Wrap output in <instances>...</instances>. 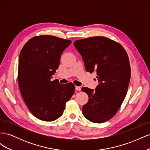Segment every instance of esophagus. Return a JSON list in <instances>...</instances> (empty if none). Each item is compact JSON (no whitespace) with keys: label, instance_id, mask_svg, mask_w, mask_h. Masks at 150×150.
I'll return each mask as SVG.
<instances>
[{"label":"esophagus","instance_id":"obj_1","mask_svg":"<svg viewBox=\"0 0 150 150\" xmlns=\"http://www.w3.org/2000/svg\"><path fill=\"white\" fill-rule=\"evenodd\" d=\"M76 91H80L81 90V88L79 87V86H76Z\"/></svg>","mask_w":150,"mask_h":150}]
</instances>
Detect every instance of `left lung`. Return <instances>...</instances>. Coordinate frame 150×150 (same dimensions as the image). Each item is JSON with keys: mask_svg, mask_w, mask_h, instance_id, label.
Returning a JSON list of instances; mask_svg holds the SVG:
<instances>
[{"mask_svg": "<svg viewBox=\"0 0 150 150\" xmlns=\"http://www.w3.org/2000/svg\"><path fill=\"white\" fill-rule=\"evenodd\" d=\"M74 45L86 71L96 72L99 82L95 90L81 89L89 97L83 114L94 123L106 122L116 114L128 91L131 77L128 54L119 42L101 36L77 40Z\"/></svg>", "mask_w": 150, "mask_h": 150, "instance_id": "8db88e82", "label": "left lung"}]
</instances>
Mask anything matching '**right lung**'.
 <instances>
[{
  "label": "right lung",
  "mask_w": 150,
  "mask_h": 150,
  "mask_svg": "<svg viewBox=\"0 0 150 150\" xmlns=\"http://www.w3.org/2000/svg\"><path fill=\"white\" fill-rule=\"evenodd\" d=\"M72 42L50 35L30 39L19 56L17 81L30 112L44 121H52L63 114L66 103L74 93L75 86L51 81L59 65L61 55Z\"/></svg>",
  "instance_id": "add662e5"
}]
</instances>
